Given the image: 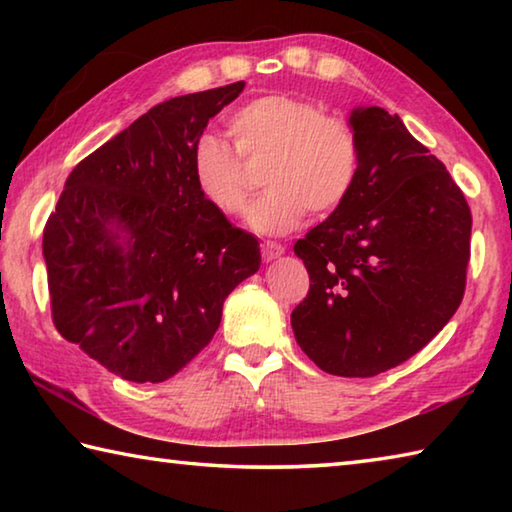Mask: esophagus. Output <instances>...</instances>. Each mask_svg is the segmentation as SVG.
I'll list each match as a JSON object with an SVG mask.
<instances>
[{
	"mask_svg": "<svg viewBox=\"0 0 512 512\" xmlns=\"http://www.w3.org/2000/svg\"><path fill=\"white\" fill-rule=\"evenodd\" d=\"M282 255H284V246L282 244H275V241H264V244H262L264 262H273V259L282 257Z\"/></svg>",
	"mask_w": 512,
	"mask_h": 512,
	"instance_id": "esophagus-1",
	"label": "esophagus"
}]
</instances>
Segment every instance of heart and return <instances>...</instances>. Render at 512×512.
Segmentation results:
<instances>
[{"mask_svg":"<svg viewBox=\"0 0 512 512\" xmlns=\"http://www.w3.org/2000/svg\"><path fill=\"white\" fill-rule=\"evenodd\" d=\"M244 160L266 158V192L250 205L248 225L259 235H287L307 210L332 214L348 201L361 173V146L348 121L325 117L316 103L266 94L232 112L228 121ZM201 196L221 214H239L248 201L244 162L228 142L203 133L189 153Z\"/></svg>","mask_w":512,"mask_h":512,"instance_id":"obj_1","label":"heart"}]
</instances>
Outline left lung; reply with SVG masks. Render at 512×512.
Returning <instances> with one entry per match:
<instances>
[{"instance_id":"1","label":"left lung","mask_w":512,"mask_h":512,"mask_svg":"<svg viewBox=\"0 0 512 512\" xmlns=\"http://www.w3.org/2000/svg\"><path fill=\"white\" fill-rule=\"evenodd\" d=\"M348 124L361 146L357 187L293 246L309 293L293 309L302 352L339 377H375L420 352L456 314L472 214L445 164L379 106Z\"/></svg>"}]
</instances>
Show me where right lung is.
Wrapping results in <instances>:
<instances>
[{
	"instance_id": "obj_1",
	"label": "right lung",
	"mask_w": 512,
	"mask_h": 512,
	"mask_svg": "<svg viewBox=\"0 0 512 512\" xmlns=\"http://www.w3.org/2000/svg\"><path fill=\"white\" fill-rule=\"evenodd\" d=\"M244 81L160 103L65 180L42 235L51 316L65 341L135 384L185 368L223 302L262 264L257 237L196 189L192 146Z\"/></svg>"
}]
</instances>
